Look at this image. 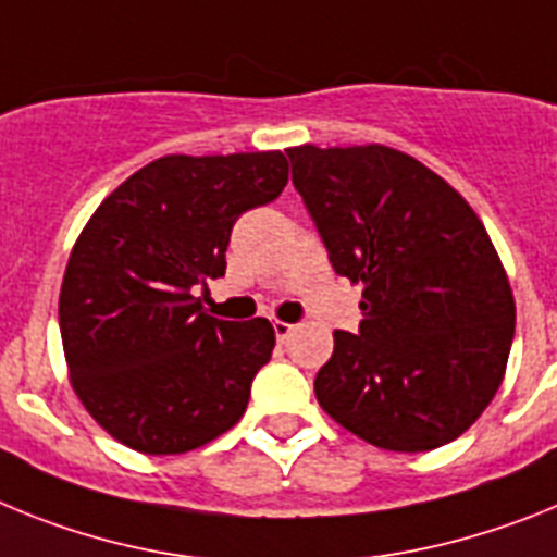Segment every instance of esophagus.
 Wrapping results in <instances>:
<instances>
[{
	"label": "esophagus",
	"instance_id": "34e87169",
	"mask_svg": "<svg viewBox=\"0 0 557 557\" xmlns=\"http://www.w3.org/2000/svg\"><path fill=\"white\" fill-rule=\"evenodd\" d=\"M294 333V325H288V322H274V336H277V342H288Z\"/></svg>",
	"mask_w": 557,
	"mask_h": 557
}]
</instances>
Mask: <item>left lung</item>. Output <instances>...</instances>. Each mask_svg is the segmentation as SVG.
Returning a JSON list of instances; mask_svg holds the SVG:
<instances>
[{
    "instance_id": "left-lung-1",
    "label": "left lung",
    "mask_w": 557,
    "mask_h": 557,
    "mask_svg": "<svg viewBox=\"0 0 557 557\" xmlns=\"http://www.w3.org/2000/svg\"><path fill=\"white\" fill-rule=\"evenodd\" d=\"M333 272L361 283L359 333L333 331L319 406L389 451H432L485 412L516 302L485 226L446 178L386 145L288 148Z\"/></svg>"
}]
</instances>
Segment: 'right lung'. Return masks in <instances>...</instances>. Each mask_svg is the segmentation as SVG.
<instances>
[{
	"mask_svg": "<svg viewBox=\"0 0 557 557\" xmlns=\"http://www.w3.org/2000/svg\"><path fill=\"white\" fill-rule=\"evenodd\" d=\"M285 182L280 151L162 157L84 226L58 325L77 398L123 446L185 454L246 412L274 327L263 317H210L196 292L224 277L235 221L274 201Z\"/></svg>",
	"mask_w": 557,
	"mask_h": 557,
	"instance_id": "obj_1",
	"label": "right lung"
}]
</instances>
